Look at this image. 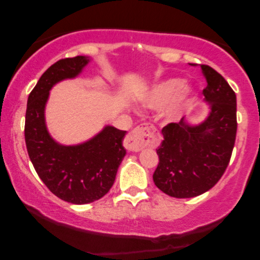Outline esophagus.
<instances>
[{"mask_svg":"<svg viewBox=\"0 0 260 260\" xmlns=\"http://www.w3.org/2000/svg\"><path fill=\"white\" fill-rule=\"evenodd\" d=\"M158 142L155 127L150 124H142L127 135L124 140V147L129 151H140L145 147H156Z\"/></svg>","mask_w":260,"mask_h":260,"instance_id":"esophagus-1","label":"esophagus"}]
</instances>
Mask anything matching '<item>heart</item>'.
<instances>
[{
	"label": "heart",
	"mask_w": 260,
	"mask_h": 260,
	"mask_svg": "<svg viewBox=\"0 0 260 260\" xmlns=\"http://www.w3.org/2000/svg\"><path fill=\"white\" fill-rule=\"evenodd\" d=\"M194 99V91L184 85L181 78H169L152 85L140 98L143 109L156 111L163 108L162 117L167 123H177L190 108Z\"/></svg>",
	"instance_id": "1"
}]
</instances>
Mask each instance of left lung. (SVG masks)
Instances as JSON below:
<instances>
[{"mask_svg":"<svg viewBox=\"0 0 260 260\" xmlns=\"http://www.w3.org/2000/svg\"><path fill=\"white\" fill-rule=\"evenodd\" d=\"M200 67L207 83V117L198 124L186 117L168 124L156 149L159 163L152 179L158 189L173 198H194L214 187L229 166L236 142V93L215 70Z\"/></svg>","mask_w":260,"mask_h":260,"instance_id":"left-lung-1","label":"left lung"}]
</instances>
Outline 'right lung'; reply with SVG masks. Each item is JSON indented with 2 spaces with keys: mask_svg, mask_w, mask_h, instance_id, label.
I'll return each instance as SVG.
<instances>
[{
  "mask_svg": "<svg viewBox=\"0 0 260 260\" xmlns=\"http://www.w3.org/2000/svg\"><path fill=\"white\" fill-rule=\"evenodd\" d=\"M91 60L78 55L53 63L27 102L24 138L30 161L48 189L74 205L90 204L104 197L126 154L122 143L126 131L112 125H105L88 141L74 145L56 142L46 125L49 91L60 81L77 78Z\"/></svg>",
  "mask_w": 260,
  "mask_h": 260,
  "instance_id": "1",
  "label": "right lung"
}]
</instances>
